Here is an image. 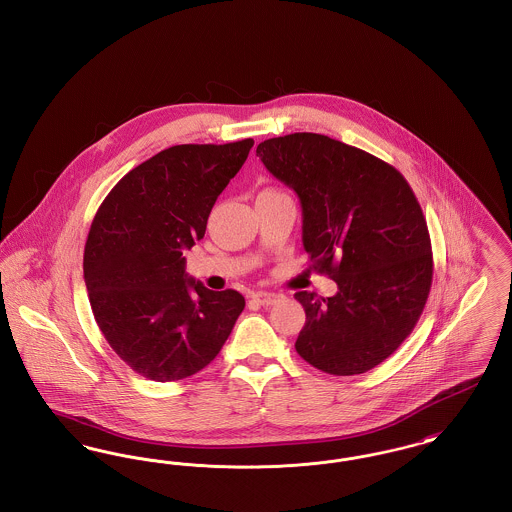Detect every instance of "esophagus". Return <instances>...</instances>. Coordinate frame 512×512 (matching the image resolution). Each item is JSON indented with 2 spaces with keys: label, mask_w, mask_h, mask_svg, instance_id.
Returning a JSON list of instances; mask_svg holds the SVG:
<instances>
[{
  "label": "esophagus",
  "mask_w": 512,
  "mask_h": 512,
  "mask_svg": "<svg viewBox=\"0 0 512 512\" xmlns=\"http://www.w3.org/2000/svg\"><path fill=\"white\" fill-rule=\"evenodd\" d=\"M251 297H253V301H257V303H259V305H263V307L276 305V303L282 299V295H280V293L272 292H255Z\"/></svg>",
  "instance_id": "esophagus-1"
}]
</instances>
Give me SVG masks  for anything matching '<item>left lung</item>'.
I'll list each match as a JSON object with an SVG mask.
<instances>
[{
  "mask_svg": "<svg viewBox=\"0 0 512 512\" xmlns=\"http://www.w3.org/2000/svg\"><path fill=\"white\" fill-rule=\"evenodd\" d=\"M257 155L301 201L303 247L338 293L297 292L295 349L322 372L384 363L413 332L432 286L426 219L403 174L359 147L313 132L270 138Z\"/></svg>",
  "mask_w": 512,
  "mask_h": 512,
  "instance_id": "obj_1",
  "label": "left lung"
}]
</instances>
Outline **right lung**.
Here are the masks:
<instances>
[{
  "mask_svg": "<svg viewBox=\"0 0 512 512\" xmlns=\"http://www.w3.org/2000/svg\"><path fill=\"white\" fill-rule=\"evenodd\" d=\"M251 147L247 138L163 149L99 205L84 247L92 313L113 351L147 380H184L205 368L244 311L242 293L188 278L182 251L205 236Z\"/></svg>",
  "mask_w": 512,
  "mask_h": 512,
  "instance_id": "1",
  "label": "right lung"
}]
</instances>
